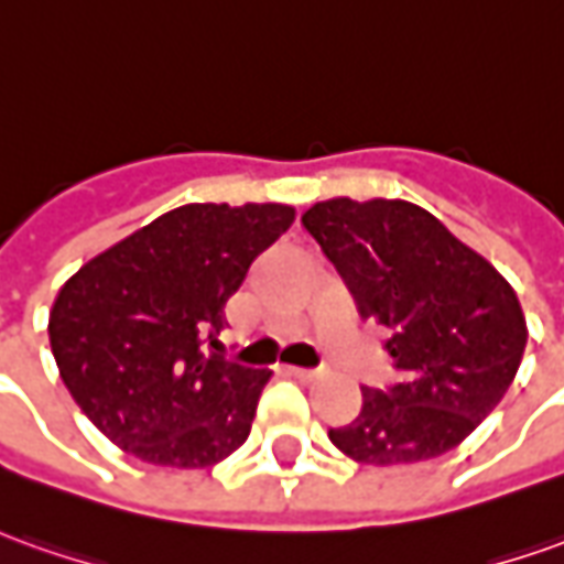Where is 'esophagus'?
<instances>
[{
	"mask_svg": "<svg viewBox=\"0 0 564 564\" xmlns=\"http://www.w3.org/2000/svg\"><path fill=\"white\" fill-rule=\"evenodd\" d=\"M289 375L297 380H316L322 371H316V368H289Z\"/></svg>",
	"mask_w": 564,
	"mask_h": 564,
	"instance_id": "obj_1",
	"label": "esophagus"
}]
</instances>
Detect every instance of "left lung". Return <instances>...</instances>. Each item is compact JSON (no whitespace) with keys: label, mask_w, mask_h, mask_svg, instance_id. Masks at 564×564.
I'll list each match as a JSON object with an SVG mask.
<instances>
[{"label":"left lung","mask_w":564,"mask_h":564,"mask_svg":"<svg viewBox=\"0 0 564 564\" xmlns=\"http://www.w3.org/2000/svg\"><path fill=\"white\" fill-rule=\"evenodd\" d=\"M304 230L344 275L359 316L383 325L399 380L362 390V411L328 430L359 464L452 452L510 390L525 319L510 285L436 217L399 199L316 202Z\"/></svg>","instance_id":"1"}]
</instances>
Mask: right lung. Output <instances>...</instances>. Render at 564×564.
Returning <instances> with one entry per match:
<instances>
[{
    "instance_id": "right-lung-1",
    "label": "right lung",
    "mask_w": 564,
    "mask_h": 564,
    "mask_svg": "<svg viewBox=\"0 0 564 564\" xmlns=\"http://www.w3.org/2000/svg\"><path fill=\"white\" fill-rule=\"evenodd\" d=\"M289 205H181L88 260L54 301L61 380L112 445L159 467L224 460L251 433L270 371L217 352L224 304Z\"/></svg>"
}]
</instances>
